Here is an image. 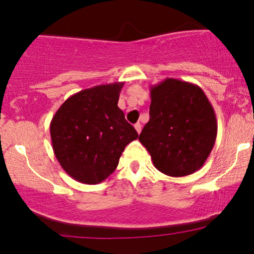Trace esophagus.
Returning a JSON list of instances; mask_svg holds the SVG:
<instances>
[{
    "label": "esophagus",
    "instance_id": "34e87169",
    "mask_svg": "<svg viewBox=\"0 0 254 254\" xmlns=\"http://www.w3.org/2000/svg\"><path fill=\"white\" fill-rule=\"evenodd\" d=\"M135 129H136V131L137 132H141V130H142V125H141V123H136L135 124Z\"/></svg>",
    "mask_w": 254,
    "mask_h": 254
}]
</instances>
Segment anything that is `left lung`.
<instances>
[{
    "mask_svg": "<svg viewBox=\"0 0 254 254\" xmlns=\"http://www.w3.org/2000/svg\"><path fill=\"white\" fill-rule=\"evenodd\" d=\"M150 119L139 142L161 173L190 176L204 165L216 141L214 107L199 86L171 77L150 87Z\"/></svg>",
    "mask_w": 254,
    "mask_h": 254,
    "instance_id": "obj_1",
    "label": "left lung"
}]
</instances>
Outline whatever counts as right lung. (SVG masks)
Segmentation results:
<instances>
[{
	"instance_id": "add662e5",
	"label": "right lung",
	"mask_w": 254,
	"mask_h": 254,
	"mask_svg": "<svg viewBox=\"0 0 254 254\" xmlns=\"http://www.w3.org/2000/svg\"><path fill=\"white\" fill-rule=\"evenodd\" d=\"M123 86L124 82L100 84L75 93L52 117L55 156L76 182H104L117 168L125 147L138 137L118 107Z\"/></svg>"
}]
</instances>
